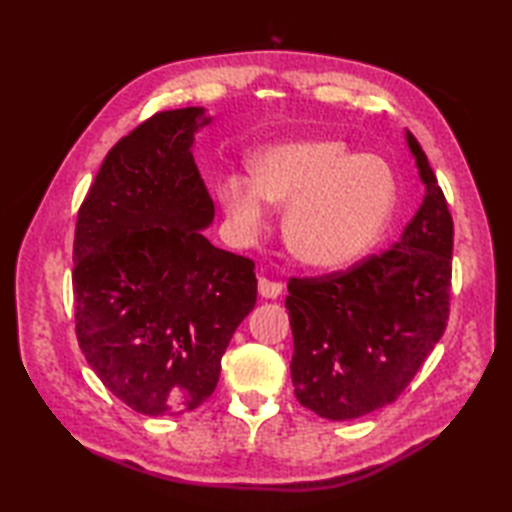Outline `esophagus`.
I'll list each match as a JSON object with an SVG mask.
<instances>
[{
    "mask_svg": "<svg viewBox=\"0 0 512 512\" xmlns=\"http://www.w3.org/2000/svg\"><path fill=\"white\" fill-rule=\"evenodd\" d=\"M257 288H259V295H262L264 299H277L281 295V284H277V281H270L266 277H259Z\"/></svg>",
    "mask_w": 512,
    "mask_h": 512,
    "instance_id": "obj_1",
    "label": "esophagus"
}]
</instances>
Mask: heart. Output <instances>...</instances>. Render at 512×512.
I'll list each match as a JSON object with an SVG mask.
<instances>
[{
  "label": "heart",
  "mask_w": 512,
  "mask_h": 512,
  "mask_svg": "<svg viewBox=\"0 0 512 512\" xmlns=\"http://www.w3.org/2000/svg\"><path fill=\"white\" fill-rule=\"evenodd\" d=\"M217 198L233 233L248 242L266 224V202L288 206L284 237L303 266L339 270L383 235L396 206L394 173L376 156H356L341 140L299 138L257 151L253 180L228 176Z\"/></svg>",
  "instance_id": "obj_1"
}]
</instances>
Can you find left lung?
<instances>
[{
	"label": "left lung",
	"instance_id": "1",
	"mask_svg": "<svg viewBox=\"0 0 512 512\" xmlns=\"http://www.w3.org/2000/svg\"><path fill=\"white\" fill-rule=\"evenodd\" d=\"M407 145L424 198L398 242L345 273L288 284L292 385L321 418L352 420L394 402L447 328L453 220L411 132Z\"/></svg>",
	"mask_w": 512,
	"mask_h": 512
}]
</instances>
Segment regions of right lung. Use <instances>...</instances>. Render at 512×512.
Listing matches in <instances>:
<instances>
[{
  "mask_svg": "<svg viewBox=\"0 0 512 512\" xmlns=\"http://www.w3.org/2000/svg\"><path fill=\"white\" fill-rule=\"evenodd\" d=\"M204 107L158 112L110 149L76 217L74 319L85 361L145 416L200 407L255 308L250 259L204 237L215 206L193 160Z\"/></svg>",
  "mask_w": 512,
  "mask_h": 512,
  "instance_id": "obj_1",
  "label": "right lung"
}]
</instances>
